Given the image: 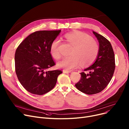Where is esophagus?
I'll return each instance as SVG.
<instances>
[{
  "mask_svg": "<svg viewBox=\"0 0 129 129\" xmlns=\"http://www.w3.org/2000/svg\"><path fill=\"white\" fill-rule=\"evenodd\" d=\"M71 72V71H67V70H63V73H70Z\"/></svg>",
  "mask_w": 129,
  "mask_h": 129,
  "instance_id": "34e87169",
  "label": "esophagus"
}]
</instances>
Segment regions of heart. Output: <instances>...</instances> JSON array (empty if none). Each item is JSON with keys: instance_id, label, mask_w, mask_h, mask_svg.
<instances>
[{"instance_id": "b5f03b06", "label": "heart", "mask_w": 129, "mask_h": 129, "mask_svg": "<svg viewBox=\"0 0 129 129\" xmlns=\"http://www.w3.org/2000/svg\"><path fill=\"white\" fill-rule=\"evenodd\" d=\"M65 37L73 48L70 51V56L64 58L57 62L58 68L70 71L77 68L81 64L84 66L89 65L95 60L99 53V46L94 39L79 31L67 34ZM60 44L61 40L56 38L51 45V54L56 59H60L61 56L59 51Z\"/></svg>"}]
</instances>
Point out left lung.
Returning a JSON list of instances; mask_svg holds the SVG:
<instances>
[{
    "instance_id": "left-lung-1",
    "label": "left lung",
    "mask_w": 129,
    "mask_h": 129,
    "mask_svg": "<svg viewBox=\"0 0 129 129\" xmlns=\"http://www.w3.org/2000/svg\"><path fill=\"white\" fill-rule=\"evenodd\" d=\"M93 34L99 43V51L95 62L82 72L81 78L75 85L78 90L87 94L102 91L110 82L115 69V55L111 43L102 35Z\"/></svg>"
}]
</instances>
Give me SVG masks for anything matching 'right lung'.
<instances>
[{
    "mask_svg": "<svg viewBox=\"0 0 129 129\" xmlns=\"http://www.w3.org/2000/svg\"><path fill=\"white\" fill-rule=\"evenodd\" d=\"M61 32L42 30L29 35L19 45L15 54V72L26 90L42 95L55 86L60 70L46 71L55 65L50 52L52 42Z\"/></svg>",
    "mask_w": 129,
    "mask_h": 129,
    "instance_id": "add662e5",
    "label": "right lung"
}]
</instances>
